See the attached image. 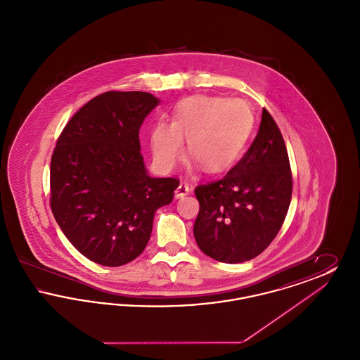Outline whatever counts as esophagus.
Listing matches in <instances>:
<instances>
[{
	"mask_svg": "<svg viewBox=\"0 0 360 360\" xmlns=\"http://www.w3.org/2000/svg\"><path fill=\"white\" fill-rule=\"evenodd\" d=\"M190 191H191V188L188 186V184L181 182L179 186L175 190V197H176V198H184L185 195H188Z\"/></svg>",
	"mask_w": 360,
	"mask_h": 360,
	"instance_id": "1",
	"label": "esophagus"
}]
</instances>
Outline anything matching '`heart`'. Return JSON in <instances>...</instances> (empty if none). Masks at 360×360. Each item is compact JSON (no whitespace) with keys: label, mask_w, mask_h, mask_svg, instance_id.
<instances>
[{"label":"heart","mask_w":360,"mask_h":360,"mask_svg":"<svg viewBox=\"0 0 360 360\" xmlns=\"http://www.w3.org/2000/svg\"><path fill=\"white\" fill-rule=\"evenodd\" d=\"M254 129V115L248 103L238 98L197 96L175 106L172 124L156 122L150 134L155 165L170 172L184 155L206 174L231 170L245 150Z\"/></svg>","instance_id":"heart-1"}]
</instances>
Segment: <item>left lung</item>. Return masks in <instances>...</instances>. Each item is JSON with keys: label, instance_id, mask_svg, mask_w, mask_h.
Here are the masks:
<instances>
[{"label": "left lung", "instance_id": "obj_1", "mask_svg": "<svg viewBox=\"0 0 360 360\" xmlns=\"http://www.w3.org/2000/svg\"><path fill=\"white\" fill-rule=\"evenodd\" d=\"M290 163L282 134L263 108L257 137L226 175L194 193V238L214 260L241 263L262 254L279 232L291 200Z\"/></svg>", "mask_w": 360, "mask_h": 360}]
</instances>
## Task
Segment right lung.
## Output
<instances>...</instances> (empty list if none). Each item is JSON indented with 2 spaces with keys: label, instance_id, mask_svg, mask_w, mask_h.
Segmentation results:
<instances>
[{
  "label": "right lung",
  "instance_id": "obj_1",
  "mask_svg": "<svg viewBox=\"0 0 360 360\" xmlns=\"http://www.w3.org/2000/svg\"><path fill=\"white\" fill-rule=\"evenodd\" d=\"M159 98L106 91L68 122L51 158L52 213L70 243L98 264L117 267L146 248L155 212L172 204L175 178H153L139 131Z\"/></svg>",
  "mask_w": 360,
  "mask_h": 360
}]
</instances>
